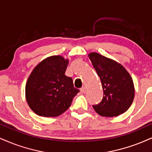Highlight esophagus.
<instances>
[{"instance_id": "34e87169", "label": "esophagus", "mask_w": 152, "mask_h": 152, "mask_svg": "<svg viewBox=\"0 0 152 152\" xmlns=\"http://www.w3.org/2000/svg\"><path fill=\"white\" fill-rule=\"evenodd\" d=\"M80 91H81L82 93H86V91H87V88L85 87H82L81 89H80Z\"/></svg>"}]
</instances>
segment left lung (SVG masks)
Returning <instances> with one entry per match:
<instances>
[{"mask_svg": "<svg viewBox=\"0 0 152 152\" xmlns=\"http://www.w3.org/2000/svg\"><path fill=\"white\" fill-rule=\"evenodd\" d=\"M89 57L100 78L104 90L102 101L93 105L99 115L114 117L125 113L134 97L133 81L123 65L97 53Z\"/></svg>", "mask_w": 152, "mask_h": 152, "instance_id": "8db88e82", "label": "left lung"}]
</instances>
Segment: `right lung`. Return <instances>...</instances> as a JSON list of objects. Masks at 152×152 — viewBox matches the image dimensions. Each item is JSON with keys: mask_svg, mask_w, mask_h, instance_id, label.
<instances>
[{"mask_svg": "<svg viewBox=\"0 0 152 152\" xmlns=\"http://www.w3.org/2000/svg\"><path fill=\"white\" fill-rule=\"evenodd\" d=\"M69 61L61 56L46 58L34 68L25 87L27 104L35 113L56 117L68 109L80 92L65 75Z\"/></svg>", "mask_w": 152, "mask_h": 152, "instance_id": "1", "label": "right lung"}]
</instances>
